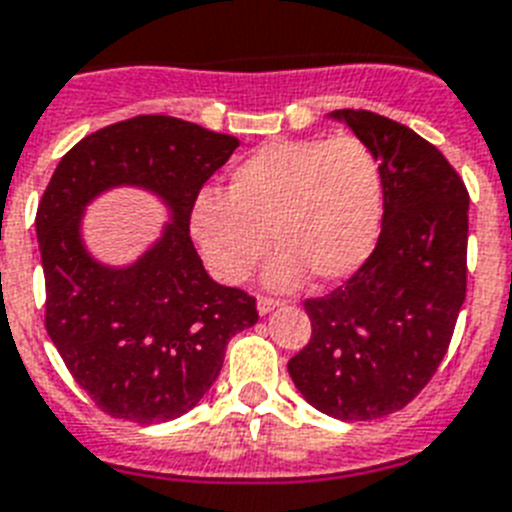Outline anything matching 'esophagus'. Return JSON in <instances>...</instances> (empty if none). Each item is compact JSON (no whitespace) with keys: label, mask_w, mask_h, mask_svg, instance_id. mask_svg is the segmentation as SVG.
I'll list each match as a JSON object with an SVG mask.
<instances>
[{"label":"esophagus","mask_w":512,"mask_h":512,"mask_svg":"<svg viewBox=\"0 0 512 512\" xmlns=\"http://www.w3.org/2000/svg\"><path fill=\"white\" fill-rule=\"evenodd\" d=\"M276 307H281L278 299H270V296H260V299H257V312H260V315H268V312H273Z\"/></svg>","instance_id":"esophagus-1"}]
</instances>
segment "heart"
I'll use <instances>...</instances> for the list:
<instances>
[{
    "label": "heart",
    "instance_id": "b5f03b06",
    "mask_svg": "<svg viewBox=\"0 0 512 512\" xmlns=\"http://www.w3.org/2000/svg\"><path fill=\"white\" fill-rule=\"evenodd\" d=\"M382 218V176L359 137L270 140L229 171L223 197L192 203L190 231L218 281L239 283L281 247L265 281L289 289L307 273L320 283L349 278L375 249Z\"/></svg>",
    "mask_w": 512,
    "mask_h": 512
}]
</instances>
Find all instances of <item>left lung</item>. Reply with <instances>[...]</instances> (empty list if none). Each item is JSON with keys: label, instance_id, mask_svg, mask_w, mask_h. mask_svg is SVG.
Listing matches in <instances>:
<instances>
[{"label": "left lung", "instance_id": "8db88e82", "mask_svg": "<svg viewBox=\"0 0 512 512\" xmlns=\"http://www.w3.org/2000/svg\"><path fill=\"white\" fill-rule=\"evenodd\" d=\"M375 153L382 229L367 263L307 299L312 338L289 375L309 406L343 422L403 409L432 380L466 299L468 192L440 150L372 111L338 109Z\"/></svg>", "mask_w": 512, "mask_h": 512}]
</instances>
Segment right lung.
<instances>
[{"instance_id": "add662e5", "label": "right lung", "mask_w": 512, "mask_h": 512, "mask_svg": "<svg viewBox=\"0 0 512 512\" xmlns=\"http://www.w3.org/2000/svg\"><path fill=\"white\" fill-rule=\"evenodd\" d=\"M239 140L145 114L83 137L59 161L36 213L46 330L70 375L114 419L161 424L195 409L226 343L257 322L255 299L205 273L190 239L197 192ZM117 186L156 194L170 223L130 266H103L82 242L84 208Z\"/></svg>"}]
</instances>
